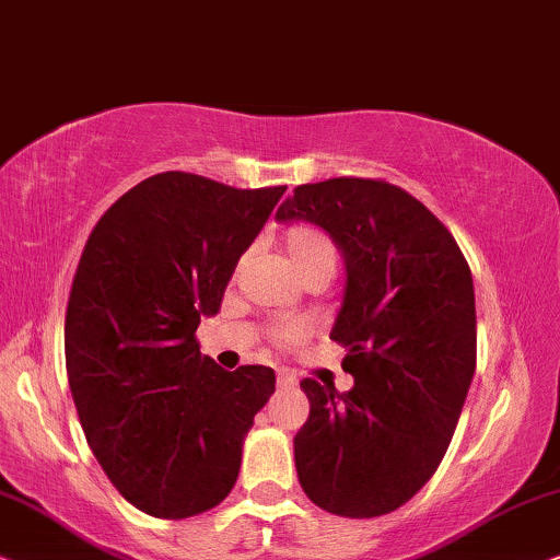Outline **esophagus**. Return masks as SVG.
<instances>
[{
    "mask_svg": "<svg viewBox=\"0 0 560 560\" xmlns=\"http://www.w3.org/2000/svg\"><path fill=\"white\" fill-rule=\"evenodd\" d=\"M276 384H279L281 389H292V386H296V376L289 374V371H279V376H276Z\"/></svg>",
    "mask_w": 560,
    "mask_h": 560,
    "instance_id": "esophagus-1",
    "label": "esophagus"
}]
</instances>
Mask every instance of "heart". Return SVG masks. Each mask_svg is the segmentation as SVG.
<instances>
[{"mask_svg": "<svg viewBox=\"0 0 560 560\" xmlns=\"http://www.w3.org/2000/svg\"><path fill=\"white\" fill-rule=\"evenodd\" d=\"M281 250L289 258V264L302 279H312V276H325L330 279L335 271V245L327 233L315 225H292L281 237ZM273 340L281 346H292L296 342L294 327L279 325L273 327Z\"/></svg>", "mask_w": 560, "mask_h": 560, "instance_id": "b5f03b06", "label": "heart"}]
</instances>
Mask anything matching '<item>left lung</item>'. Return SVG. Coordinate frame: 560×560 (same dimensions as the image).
<instances>
[{
	"label": "left lung",
	"instance_id": "obj_1",
	"mask_svg": "<svg viewBox=\"0 0 560 560\" xmlns=\"http://www.w3.org/2000/svg\"><path fill=\"white\" fill-rule=\"evenodd\" d=\"M279 222L319 225L346 258L330 340L353 389L304 378L294 464L312 502L378 517L409 502L448 451L476 369L474 279L448 228L382 178L302 184Z\"/></svg>",
	"mask_w": 560,
	"mask_h": 560
}]
</instances>
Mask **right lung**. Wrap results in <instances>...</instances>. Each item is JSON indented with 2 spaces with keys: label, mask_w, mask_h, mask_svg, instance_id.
<instances>
[{
  "label": "right lung",
  "mask_w": 560,
  "mask_h": 560,
  "mask_svg": "<svg viewBox=\"0 0 560 560\" xmlns=\"http://www.w3.org/2000/svg\"><path fill=\"white\" fill-rule=\"evenodd\" d=\"M284 191L163 171L122 194L81 253L63 330L71 397L104 474L151 517L230 494L273 394V369H220L194 332Z\"/></svg>",
  "instance_id": "1"
}]
</instances>
